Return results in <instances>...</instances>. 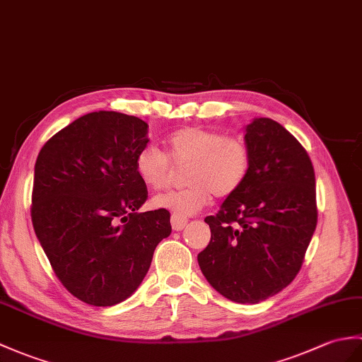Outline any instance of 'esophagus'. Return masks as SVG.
I'll list each match as a JSON object with an SVG mask.
<instances>
[{"label":"esophagus","instance_id":"obj_1","mask_svg":"<svg viewBox=\"0 0 362 362\" xmlns=\"http://www.w3.org/2000/svg\"><path fill=\"white\" fill-rule=\"evenodd\" d=\"M187 219L185 217H179V216H171V225H173V230L174 231H182L185 228V225H187Z\"/></svg>","mask_w":362,"mask_h":362}]
</instances>
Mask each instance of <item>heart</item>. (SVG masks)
Segmentation results:
<instances>
[{
    "label": "heart",
    "instance_id": "b5f03b06",
    "mask_svg": "<svg viewBox=\"0 0 362 362\" xmlns=\"http://www.w3.org/2000/svg\"><path fill=\"white\" fill-rule=\"evenodd\" d=\"M173 165L183 168L182 189L168 191L153 199L156 208L187 217L209 204L213 194L225 199L238 192L251 170L248 143L223 132L187 126L165 140V154L154 145H145L134 157V170L143 185L162 189L171 180Z\"/></svg>",
    "mask_w": 362,
    "mask_h": 362
}]
</instances>
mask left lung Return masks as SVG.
I'll return each mask as SVG.
<instances>
[{
  "mask_svg": "<svg viewBox=\"0 0 362 362\" xmlns=\"http://www.w3.org/2000/svg\"><path fill=\"white\" fill-rule=\"evenodd\" d=\"M251 170L216 216L197 260L211 287L239 304H257L295 279L316 228L315 170L304 146L272 119L247 126Z\"/></svg>",
  "mask_w": 362,
  "mask_h": 362,
  "instance_id": "obj_1",
  "label": "left lung"
}]
</instances>
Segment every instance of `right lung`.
Returning a JSON list of instances; mask_svg holds the SVG:
<instances>
[{
  "mask_svg": "<svg viewBox=\"0 0 362 362\" xmlns=\"http://www.w3.org/2000/svg\"><path fill=\"white\" fill-rule=\"evenodd\" d=\"M139 117L98 111L80 117L41 148L32 189V225L66 290L95 307L129 298L146 276L170 211L137 213L148 199L134 170L148 145Z\"/></svg>",
  "mask_w": 362,
  "mask_h": 362,
  "instance_id": "obj_1",
  "label": "right lung"
}]
</instances>
